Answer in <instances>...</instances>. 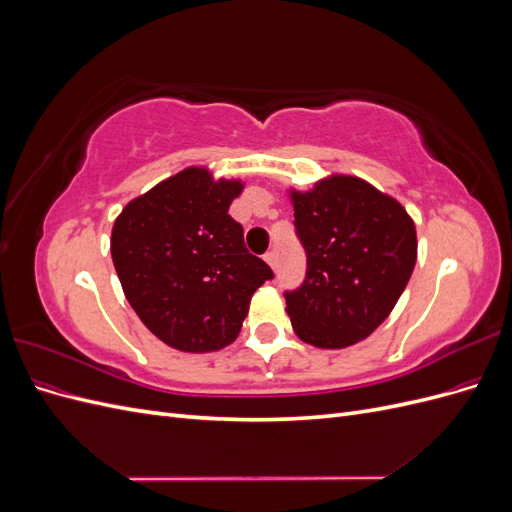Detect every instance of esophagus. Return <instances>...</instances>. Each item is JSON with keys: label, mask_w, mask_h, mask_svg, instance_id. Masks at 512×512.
<instances>
[{"label": "esophagus", "mask_w": 512, "mask_h": 512, "mask_svg": "<svg viewBox=\"0 0 512 512\" xmlns=\"http://www.w3.org/2000/svg\"><path fill=\"white\" fill-rule=\"evenodd\" d=\"M265 260H267V265H269L271 269H275V262H277L275 252H267V254H265Z\"/></svg>", "instance_id": "esophagus-1"}]
</instances>
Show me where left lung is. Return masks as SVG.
<instances>
[{"mask_svg":"<svg viewBox=\"0 0 512 512\" xmlns=\"http://www.w3.org/2000/svg\"><path fill=\"white\" fill-rule=\"evenodd\" d=\"M307 275L286 292V312L305 344L342 350L389 318L416 265V226L397 198L369 181L331 173L288 190Z\"/></svg>","mask_w":512,"mask_h":512,"instance_id":"obj_1","label":"left lung"}]
</instances>
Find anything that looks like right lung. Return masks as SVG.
I'll use <instances>...</instances> for the list:
<instances>
[{
  "instance_id": "right-lung-1",
  "label": "right lung",
  "mask_w": 512,
  "mask_h": 512,
  "mask_svg": "<svg viewBox=\"0 0 512 512\" xmlns=\"http://www.w3.org/2000/svg\"><path fill=\"white\" fill-rule=\"evenodd\" d=\"M243 188L188 166L117 215L111 256L123 294L170 348L200 354L235 342L254 292L273 277L228 215Z\"/></svg>"
}]
</instances>
